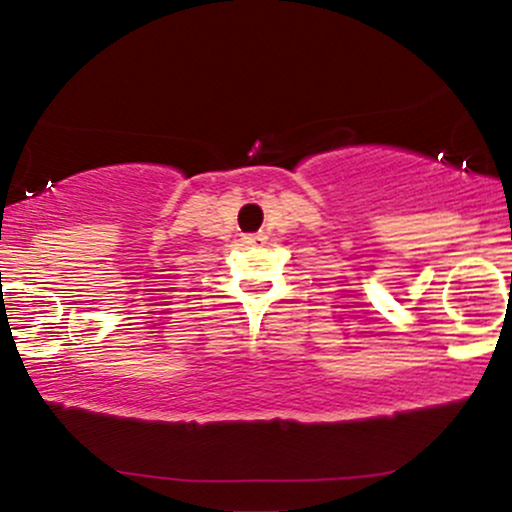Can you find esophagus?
Masks as SVG:
<instances>
[{"label": "esophagus", "mask_w": 512, "mask_h": 512, "mask_svg": "<svg viewBox=\"0 0 512 512\" xmlns=\"http://www.w3.org/2000/svg\"><path fill=\"white\" fill-rule=\"evenodd\" d=\"M243 243L250 245V248H255V245H262L264 243V236H262V233H255V236H245Z\"/></svg>", "instance_id": "esophagus-1"}]
</instances>
